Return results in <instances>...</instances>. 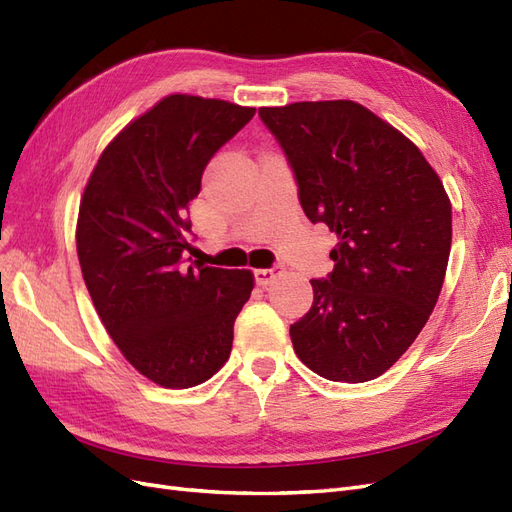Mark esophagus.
Listing matches in <instances>:
<instances>
[{
    "label": "esophagus",
    "mask_w": 512,
    "mask_h": 512,
    "mask_svg": "<svg viewBox=\"0 0 512 512\" xmlns=\"http://www.w3.org/2000/svg\"><path fill=\"white\" fill-rule=\"evenodd\" d=\"M277 275H280V271H277V269H256L254 280H256L258 286L265 288V286H269L271 282L277 280Z\"/></svg>",
    "instance_id": "1"
}]
</instances>
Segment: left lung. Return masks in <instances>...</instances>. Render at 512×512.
Listing matches in <instances>:
<instances>
[{
	"label": "left lung",
	"mask_w": 512,
	"mask_h": 512,
	"mask_svg": "<svg viewBox=\"0 0 512 512\" xmlns=\"http://www.w3.org/2000/svg\"><path fill=\"white\" fill-rule=\"evenodd\" d=\"M312 224L337 235L333 271L290 324L299 359L333 382L382 376L436 307L451 254L444 185L418 147L352 100L258 108Z\"/></svg>",
	"instance_id": "left-lung-1"
}]
</instances>
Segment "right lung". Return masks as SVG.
Masks as SVG:
<instances>
[{
	"instance_id": "add662e5",
	"label": "right lung",
	"mask_w": 512,
	"mask_h": 512,
	"mask_svg": "<svg viewBox=\"0 0 512 512\" xmlns=\"http://www.w3.org/2000/svg\"><path fill=\"white\" fill-rule=\"evenodd\" d=\"M254 113L168 96L113 138L87 181L76 224L85 286L121 354L164 389H190L228 361L254 288L247 269L183 260L205 166Z\"/></svg>"
}]
</instances>
